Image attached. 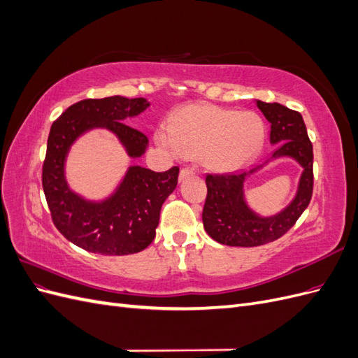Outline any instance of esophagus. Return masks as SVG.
Masks as SVG:
<instances>
[{
    "mask_svg": "<svg viewBox=\"0 0 358 358\" xmlns=\"http://www.w3.org/2000/svg\"><path fill=\"white\" fill-rule=\"evenodd\" d=\"M191 175H194V171H192V169H188V167H185V169H182L180 171H179V180H183L185 178H188V176H191Z\"/></svg>",
    "mask_w": 358,
    "mask_h": 358,
    "instance_id": "1",
    "label": "esophagus"
}]
</instances>
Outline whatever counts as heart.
Here are the masks:
<instances>
[{
	"mask_svg": "<svg viewBox=\"0 0 358 358\" xmlns=\"http://www.w3.org/2000/svg\"><path fill=\"white\" fill-rule=\"evenodd\" d=\"M264 136V122L257 113L196 104L173 115L169 133L159 131L158 142L173 152L200 158L209 170L234 171L258 154Z\"/></svg>",
	"mask_w": 358,
	"mask_h": 358,
	"instance_id": "obj_1",
	"label": "heart"
}]
</instances>
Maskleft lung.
<instances>
[{
  "mask_svg": "<svg viewBox=\"0 0 358 358\" xmlns=\"http://www.w3.org/2000/svg\"><path fill=\"white\" fill-rule=\"evenodd\" d=\"M255 104L270 122V145L275 149L263 164H255L234 175H208V197L203 208L204 230L215 242L227 246L252 248L266 245L284 236L305 212L313 188V154L306 125L299 112L279 103ZM294 159L303 169L293 199L275 215L264 217L248 206L244 196L245 179L268 160Z\"/></svg>",
  "mask_w": 358,
  "mask_h": 358,
  "instance_id": "1",
  "label": "left lung"
}]
</instances>
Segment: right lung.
<instances>
[{"label": "right lung", "instance_id": "1", "mask_svg": "<svg viewBox=\"0 0 358 358\" xmlns=\"http://www.w3.org/2000/svg\"><path fill=\"white\" fill-rule=\"evenodd\" d=\"M149 106L146 99L121 95L82 100L70 106L50 127L43 191L59 233L85 251L128 255L143 251L155 239L161 206L178 185V167L157 173L129 166L116 188L100 200L73 191L66 176L71 146L92 129L110 131L131 159L145 155L148 137L125 122Z\"/></svg>", "mask_w": 358, "mask_h": 358}]
</instances>
